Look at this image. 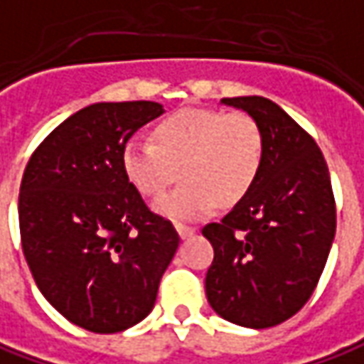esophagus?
<instances>
[{"label": "esophagus", "mask_w": 364, "mask_h": 364, "mask_svg": "<svg viewBox=\"0 0 364 364\" xmlns=\"http://www.w3.org/2000/svg\"><path fill=\"white\" fill-rule=\"evenodd\" d=\"M175 228H177V233L181 235V240H189V237L197 232L195 228H191V225H183V223H177Z\"/></svg>", "instance_id": "1"}]
</instances>
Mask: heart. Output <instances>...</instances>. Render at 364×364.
Segmentation results:
<instances>
[{
  "instance_id": "1",
  "label": "heart",
  "mask_w": 364,
  "mask_h": 364,
  "mask_svg": "<svg viewBox=\"0 0 364 364\" xmlns=\"http://www.w3.org/2000/svg\"><path fill=\"white\" fill-rule=\"evenodd\" d=\"M120 165L144 197H159L177 179L183 185L155 203L175 221L207 215L215 203L233 205L252 191L264 165V132L245 112L181 108L151 129V143L129 141Z\"/></svg>"
}]
</instances>
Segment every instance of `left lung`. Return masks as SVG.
<instances>
[{"label": "left lung", "mask_w": 364, "mask_h": 364, "mask_svg": "<svg viewBox=\"0 0 364 364\" xmlns=\"http://www.w3.org/2000/svg\"><path fill=\"white\" fill-rule=\"evenodd\" d=\"M254 117L264 132V165L252 191L203 228L213 245L205 294L221 318L269 328L312 296L336 232L331 175L318 144L264 96L221 98Z\"/></svg>", "instance_id": "8db88e82"}]
</instances>
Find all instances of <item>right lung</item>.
<instances>
[{
	"instance_id": "add662e5",
	"label": "right lung",
	"mask_w": 364,
	"mask_h": 364,
	"mask_svg": "<svg viewBox=\"0 0 364 364\" xmlns=\"http://www.w3.org/2000/svg\"><path fill=\"white\" fill-rule=\"evenodd\" d=\"M165 112L151 100L96 102L36 149L19 187V233L44 298L72 324L120 332L149 316L179 247L171 221L124 177V144Z\"/></svg>"
}]
</instances>
